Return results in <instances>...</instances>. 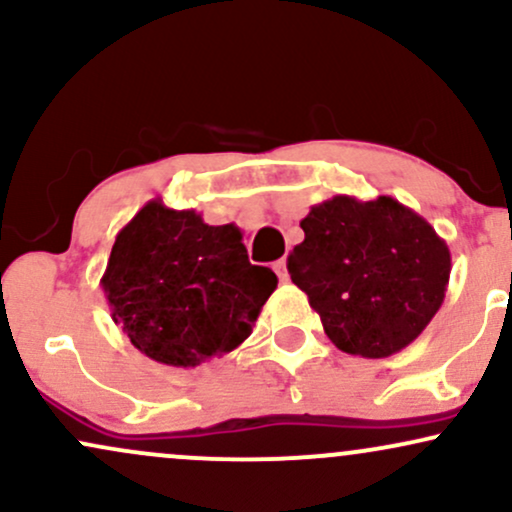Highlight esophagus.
<instances>
[{
    "label": "esophagus",
    "mask_w": 512,
    "mask_h": 512,
    "mask_svg": "<svg viewBox=\"0 0 512 512\" xmlns=\"http://www.w3.org/2000/svg\"><path fill=\"white\" fill-rule=\"evenodd\" d=\"M274 272L279 274V281H289V269H286V260H284V257L274 262Z\"/></svg>",
    "instance_id": "obj_1"
}]
</instances>
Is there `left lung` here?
Here are the masks:
<instances>
[{
  "mask_svg": "<svg viewBox=\"0 0 512 512\" xmlns=\"http://www.w3.org/2000/svg\"><path fill=\"white\" fill-rule=\"evenodd\" d=\"M289 274L339 351L385 358L426 330L450 281L448 243L397 199L337 195L310 207Z\"/></svg>",
  "mask_w": 512,
  "mask_h": 512,
  "instance_id": "left-lung-1",
  "label": "left lung"
}]
</instances>
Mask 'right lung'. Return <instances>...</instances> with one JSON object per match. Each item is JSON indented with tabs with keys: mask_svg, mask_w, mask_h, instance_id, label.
<instances>
[{
	"mask_svg": "<svg viewBox=\"0 0 512 512\" xmlns=\"http://www.w3.org/2000/svg\"><path fill=\"white\" fill-rule=\"evenodd\" d=\"M276 274L250 264L236 223L151 199L117 233L101 279L115 325L142 354L195 368L250 337Z\"/></svg>",
	"mask_w": 512,
	"mask_h": 512,
	"instance_id": "1",
	"label": "right lung"
}]
</instances>
